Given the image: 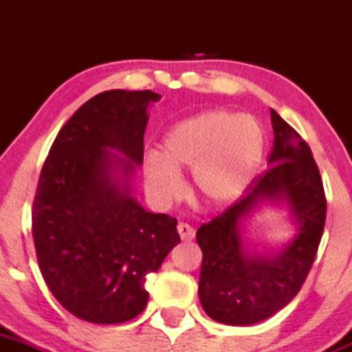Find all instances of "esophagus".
<instances>
[{
  "label": "esophagus",
  "instance_id": "34e87169",
  "mask_svg": "<svg viewBox=\"0 0 352 352\" xmlns=\"http://www.w3.org/2000/svg\"><path fill=\"white\" fill-rule=\"evenodd\" d=\"M177 232H179L180 239L182 240H192L194 235H196L192 226L187 225V223H179V225H177Z\"/></svg>",
  "mask_w": 352,
  "mask_h": 352
}]
</instances>
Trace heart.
Masks as SVG:
<instances>
[{
  "mask_svg": "<svg viewBox=\"0 0 352 352\" xmlns=\"http://www.w3.org/2000/svg\"><path fill=\"white\" fill-rule=\"evenodd\" d=\"M262 148L264 134L257 120L226 110L201 113L170 131L165 155L148 156V190L158 201H172L182 190L179 168H190L202 201L212 206L230 204L254 179Z\"/></svg>",
  "mask_w": 352,
  "mask_h": 352,
  "instance_id": "obj_1",
  "label": "heart"
}]
</instances>
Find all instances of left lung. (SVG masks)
I'll use <instances>...</instances> for the list:
<instances>
[{
    "label": "left lung",
    "mask_w": 352,
    "mask_h": 352,
    "mask_svg": "<svg viewBox=\"0 0 352 352\" xmlns=\"http://www.w3.org/2000/svg\"><path fill=\"white\" fill-rule=\"evenodd\" d=\"M271 119L274 148L269 166L196 233L202 250L199 300L206 314L221 324H257L285 308L303 286L324 233L327 197L314 153L276 110ZM279 197L290 202L300 223L297 236L281 256L247 258L239 221L258 200Z\"/></svg>",
    "instance_id": "1"
}]
</instances>
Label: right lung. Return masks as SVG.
I'll list each match as a JSON object with an SVG mask.
<instances>
[{"mask_svg":"<svg viewBox=\"0 0 352 352\" xmlns=\"http://www.w3.org/2000/svg\"><path fill=\"white\" fill-rule=\"evenodd\" d=\"M151 90H109L85 102L56 136L35 190L32 236L42 278L69 314L122 324L148 303V272L180 242L177 219L144 211L112 177L109 148L141 165ZM133 165L122 163L124 177Z\"/></svg>","mask_w":352,"mask_h":352,"instance_id":"right-lung-1","label":"right lung"}]
</instances>
